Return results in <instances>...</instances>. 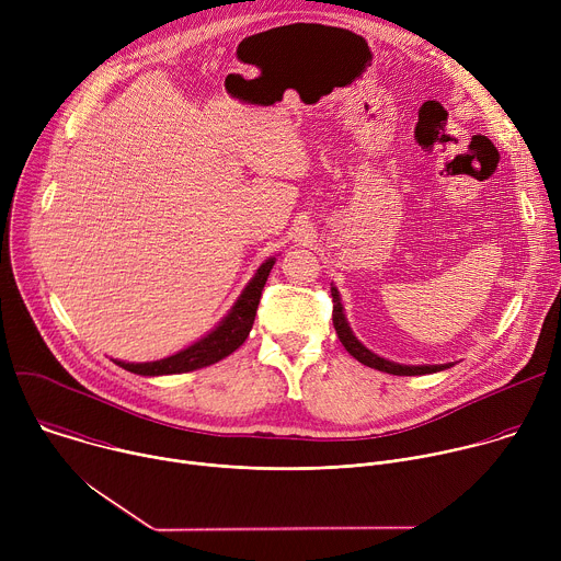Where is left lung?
Listing matches in <instances>:
<instances>
[{"instance_id":"8db88e82","label":"left lung","mask_w":561,"mask_h":561,"mask_svg":"<svg viewBox=\"0 0 561 561\" xmlns=\"http://www.w3.org/2000/svg\"><path fill=\"white\" fill-rule=\"evenodd\" d=\"M331 295H333V327L337 331V337L340 342L344 344V348L357 359L362 362L364 366H370L375 370H381V373H390V375H426V373H437V370H444L448 368L446 364L444 366H402V364H394V362H388L375 353H370L366 346H362L357 342V337L353 335L346 317H344V310H342V301H340V293L337 288H331Z\"/></svg>"}]
</instances>
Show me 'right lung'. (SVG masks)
Instances as JSON below:
<instances>
[{
  "mask_svg": "<svg viewBox=\"0 0 561 561\" xmlns=\"http://www.w3.org/2000/svg\"><path fill=\"white\" fill-rule=\"evenodd\" d=\"M273 264H275V257L260 266V271L255 273L251 284L244 288L242 297L237 299L232 310L226 314L224 322L210 335L199 340L197 344L188 346L186 351H182L173 357L159 359V362H148V364L115 362V364L130 373H137V375H175V373L197 370V368L210 366V364L228 357L232 351H237L247 342V337L253 329L257 306L262 299V290H264V284L268 279Z\"/></svg>",
  "mask_w": 561,
  "mask_h": 561,
  "instance_id": "add662e5",
  "label": "right lung"
}]
</instances>
